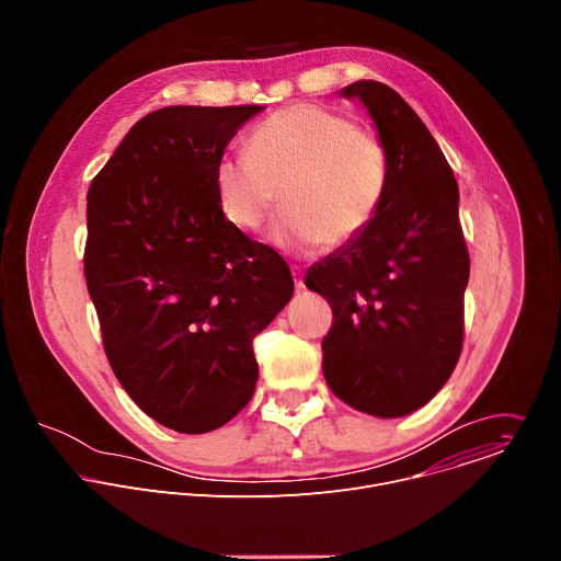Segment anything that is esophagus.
I'll return each instance as SVG.
<instances>
[{
  "instance_id": "obj_1",
  "label": "esophagus",
  "mask_w": 561,
  "mask_h": 561,
  "mask_svg": "<svg viewBox=\"0 0 561 561\" xmlns=\"http://www.w3.org/2000/svg\"><path fill=\"white\" fill-rule=\"evenodd\" d=\"M293 277H295V288H297V290H304V277H301V271H299V268H293Z\"/></svg>"
}]
</instances>
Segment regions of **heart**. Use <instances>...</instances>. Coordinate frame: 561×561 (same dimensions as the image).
I'll return each mask as SVG.
<instances>
[{"mask_svg":"<svg viewBox=\"0 0 561 561\" xmlns=\"http://www.w3.org/2000/svg\"><path fill=\"white\" fill-rule=\"evenodd\" d=\"M213 178L224 217L247 232L266 221L282 191L286 208L271 242L312 253L348 244L373 224L388 191V154L348 115L295 104L257 126L251 150L224 152Z\"/></svg>","mask_w":561,"mask_h":561,"instance_id":"heart-1","label":"heart"}]
</instances>
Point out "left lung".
I'll list each match as a JSON object with an SVG mask.
<instances>
[{
  "label": "left lung",
  "instance_id": "obj_1",
  "mask_svg": "<svg viewBox=\"0 0 561 561\" xmlns=\"http://www.w3.org/2000/svg\"><path fill=\"white\" fill-rule=\"evenodd\" d=\"M359 100L388 154V191L373 224L317 262L306 286L329 299L324 377L355 411L404 417L428 404L461 353L470 262L459 188L435 137L390 87L362 79Z\"/></svg>",
  "mask_w": 561,
  "mask_h": 561
}]
</instances>
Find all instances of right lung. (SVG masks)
Returning a JSON list of instances; mask_svg holds the SVG:
<instances>
[{
  "label": "right lung",
  "instance_id": "add662e5",
  "mask_svg": "<svg viewBox=\"0 0 561 561\" xmlns=\"http://www.w3.org/2000/svg\"><path fill=\"white\" fill-rule=\"evenodd\" d=\"M264 106H169L141 117L89 191L84 273L106 357L133 402L202 435L255 392L253 340L290 301L288 264L232 226L215 164Z\"/></svg>",
  "mask_w": 561,
  "mask_h": 561
}]
</instances>
